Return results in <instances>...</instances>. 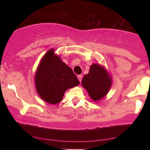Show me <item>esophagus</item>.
<instances>
[{
  "label": "esophagus",
  "instance_id": "obj_1",
  "mask_svg": "<svg viewBox=\"0 0 150 150\" xmlns=\"http://www.w3.org/2000/svg\"><path fill=\"white\" fill-rule=\"evenodd\" d=\"M77 78H78L79 81H80V82H81V81H82V75H77Z\"/></svg>",
  "mask_w": 150,
  "mask_h": 150
}]
</instances>
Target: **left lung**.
Returning a JSON list of instances; mask_svg holds the SVG:
<instances>
[{
  "instance_id": "obj_1",
  "label": "left lung",
  "mask_w": 150,
  "mask_h": 150,
  "mask_svg": "<svg viewBox=\"0 0 150 150\" xmlns=\"http://www.w3.org/2000/svg\"><path fill=\"white\" fill-rule=\"evenodd\" d=\"M82 85L91 99L97 101L107 94L112 85V79L104 67L94 63L90 66L89 73L82 78Z\"/></svg>"
}]
</instances>
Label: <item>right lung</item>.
Masks as SVG:
<instances>
[{"mask_svg":"<svg viewBox=\"0 0 150 150\" xmlns=\"http://www.w3.org/2000/svg\"><path fill=\"white\" fill-rule=\"evenodd\" d=\"M39 96L51 104L59 103L67 89L80 84L73 70L50 49L41 60L34 76Z\"/></svg>","mask_w":150,"mask_h":150,"instance_id":"1","label":"right lung"}]
</instances>
